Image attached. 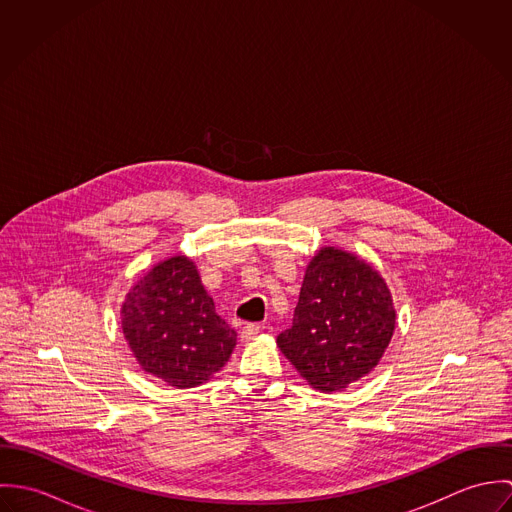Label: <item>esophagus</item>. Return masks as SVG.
I'll return each mask as SVG.
<instances>
[{
    "label": "esophagus",
    "mask_w": 512,
    "mask_h": 512,
    "mask_svg": "<svg viewBox=\"0 0 512 512\" xmlns=\"http://www.w3.org/2000/svg\"><path fill=\"white\" fill-rule=\"evenodd\" d=\"M258 333H260V325H258V323H248V325L242 327L240 339H242V341H252Z\"/></svg>",
    "instance_id": "obj_1"
}]
</instances>
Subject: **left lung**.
Wrapping results in <instances>:
<instances>
[{"instance_id": "obj_1", "label": "left lung", "mask_w": 512, "mask_h": 512, "mask_svg": "<svg viewBox=\"0 0 512 512\" xmlns=\"http://www.w3.org/2000/svg\"><path fill=\"white\" fill-rule=\"evenodd\" d=\"M394 321L378 272L329 246L307 266L292 327L278 335V347L313 388L335 392L376 366Z\"/></svg>"}]
</instances>
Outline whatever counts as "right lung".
<instances>
[{
    "mask_svg": "<svg viewBox=\"0 0 512 512\" xmlns=\"http://www.w3.org/2000/svg\"><path fill=\"white\" fill-rule=\"evenodd\" d=\"M122 329L142 368L177 388L209 380L236 345V331L187 256L157 264L134 286L122 305Z\"/></svg>",
    "mask_w": 512,
    "mask_h": 512,
    "instance_id": "obj_1",
    "label": "right lung"
}]
</instances>
